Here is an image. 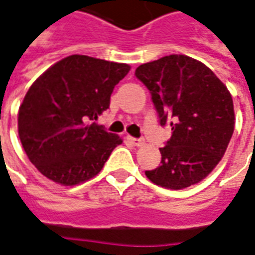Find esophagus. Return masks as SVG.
Wrapping results in <instances>:
<instances>
[{
    "mask_svg": "<svg viewBox=\"0 0 255 255\" xmlns=\"http://www.w3.org/2000/svg\"><path fill=\"white\" fill-rule=\"evenodd\" d=\"M128 141L131 142V143H132L134 146H141L142 143H143L141 139H136V138H132V136H128Z\"/></svg>",
    "mask_w": 255,
    "mask_h": 255,
    "instance_id": "34e87169",
    "label": "esophagus"
}]
</instances>
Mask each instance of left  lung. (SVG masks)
Instances as JSON below:
<instances>
[{"instance_id": "8db88e82", "label": "left lung", "mask_w": 255, "mask_h": 255, "mask_svg": "<svg viewBox=\"0 0 255 255\" xmlns=\"http://www.w3.org/2000/svg\"><path fill=\"white\" fill-rule=\"evenodd\" d=\"M136 78L152 95L160 126L171 119L162 162L145 174L156 186L183 190L202 181L221 162L235 129L226 85L205 64L183 54L139 65Z\"/></svg>"}]
</instances>
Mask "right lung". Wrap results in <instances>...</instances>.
Returning a JSON list of instances; mask_svg holds the SVG:
<instances>
[{
    "instance_id": "right-lung-1",
    "label": "right lung",
    "mask_w": 255,
    "mask_h": 255,
    "mask_svg": "<svg viewBox=\"0 0 255 255\" xmlns=\"http://www.w3.org/2000/svg\"><path fill=\"white\" fill-rule=\"evenodd\" d=\"M128 64L74 54L37 78L18 113V134L29 160L44 177L77 186L103 169L123 139L96 123L109 109Z\"/></svg>"
}]
</instances>
